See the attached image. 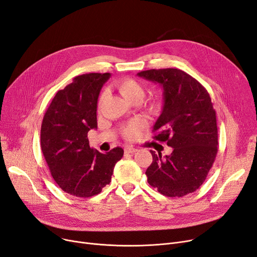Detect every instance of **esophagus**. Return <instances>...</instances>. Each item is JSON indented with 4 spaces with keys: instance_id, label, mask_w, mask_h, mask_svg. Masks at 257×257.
Instances as JSON below:
<instances>
[{
    "instance_id": "obj_1",
    "label": "esophagus",
    "mask_w": 257,
    "mask_h": 257,
    "mask_svg": "<svg viewBox=\"0 0 257 257\" xmlns=\"http://www.w3.org/2000/svg\"><path fill=\"white\" fill-rule=\"evenodd\" d=\"M124 151H125V153H135V152H137V149L131 147V146H126L124 148Z\"/></svg>"
}]
</instances>
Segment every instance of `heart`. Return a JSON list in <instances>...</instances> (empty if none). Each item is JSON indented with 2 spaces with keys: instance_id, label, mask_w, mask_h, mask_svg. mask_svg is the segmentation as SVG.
I'll list each match as a JSON object with an SVG mask.
<instances>
[{
  "instance_id": "1",
  "label": "heart",
  "mask_w": 257,
  "mask_h": 257,
  "mask_svg": "<svg viewBox=\"0 0 257 257\" xmlns=\"http://www.w3.org/2000/svg\"><path fill=\"white\" fill-rule=\"evenodd\" d=\"M115 86L117 88V90L119 91V93L122 95V97L126 98L128 102L132 104L141 103L143 101V98L145 97V93H146L144 86L137 80L131 79V77H124V79L117 81ZM103 101H104V94H102L98 98V102H97L98 109L102 107ZM148 108L149 110L152 111V112H158L161 108V104L158 101H152L151 103H149ZM144 126H145V121L143 119L138 118L136 120H133L121 128L122 137L127 140H135L138 138L140 131L144 128Z\"/></svg>"
}]
</instances>
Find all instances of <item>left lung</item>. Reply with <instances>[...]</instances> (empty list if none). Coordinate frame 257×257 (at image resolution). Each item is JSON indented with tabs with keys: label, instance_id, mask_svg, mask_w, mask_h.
I'll use <instances>...</instances> for the list:
<instances>
[{
	"label": "left lung",
	"instance_id": "obj_1",
	"mask_svg": "<svg viewBox=\"0 0 257 257\" xmlns=\"http://www.w3.org/2000/svg\"><path fill=\"white\" fill-rule=\"evenodd\" d=\"M139 76L160 84L164 107L156 120L153 139L166 142L170 155L152 154L146 170L148 183L169 197H182L203 185L217 154L216 112L206 88L176 68L150 69Z\"/></svg>",
	"mask_w": 257,
	"mask_h": 257
}]
</instances>
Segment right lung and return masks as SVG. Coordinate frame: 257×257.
Segmentation results:
<instances>
[{
    "label": "right lung",
    "mask_w": 257,
    "mask_h": 257,
    "mask_svg": "<svg viewBox=\"0 0 257 257\" xmlns=\"http://www.w3.org/2000/svg\"><path fill=\"white\" fill-rule=\"evenodd\" d=\"M110 73L75 76L52 98L41 127V148L53 180L63 191L91 197L111 182L119 147L101 153L89 146L88 131L97 128L98 94Z\"/></svg>",
    "instance_id": "1"
}]
</instances>
